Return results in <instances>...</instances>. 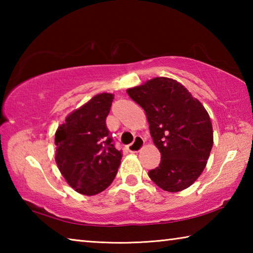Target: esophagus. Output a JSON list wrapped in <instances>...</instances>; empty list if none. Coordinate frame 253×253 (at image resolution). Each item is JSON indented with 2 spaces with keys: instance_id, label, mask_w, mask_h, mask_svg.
<instances>
[{
  "instance_id": "obj_1",
  "label": "esophagus",
  "mask_w": 253,
  "mask_h": 253,
  "mask_svg": "<svg viewBox=\"0 0 253 253\" xmlns=\"http://www.w3.org/2000/svg\"><path fill=\"white\" fill-rule=\"evenodd\" d=\"M143 146H144L143 138L142 137L137 136V137H135L134 142H132L130 145H128L127 149H128V152H130V153H138L140 149L143 148Z\"/></svg>"
}]
</instances>
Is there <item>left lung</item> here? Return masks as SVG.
Returning <instances> with one entry per match:
<instances>
[{"mask_svg": "<svg viewBox=\"0 0 253 253\" xmlns=\"http://www.w3.org/2000/svg\"><path fill=\"white\" fill-rule=\"evenodd\" d=\"M146 113L149 130L161 153V163L148 172L164 191L191 186L207 166L213 146L212 123L207 109L178 81L156 77L127 89Z\"/></svg>", "mask_w": 253, "mask_h": 253, "instance_id": "left-lung-1", "label": "left lung"}]
</instances>
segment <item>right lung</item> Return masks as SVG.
Wrapping results in <instances>:
<instances>
[{
  "label": "right lung",
  "instance_id": "1",
  "mask_svg": "<svg viewBox=\"0 0 253 253\" xmlns=\"http://www.w3.org/2000/svg\"><path fill=\"white\" fill-rule=\"evenodd\" d=\"M114 95L98 93L66 117L54 136L55 163L67 183L84 195L105 191L116 176L122 152L106 126Z\"/></svg>",
  "mask_w": 253,
  "mask_h": 253
}]
</instances>
